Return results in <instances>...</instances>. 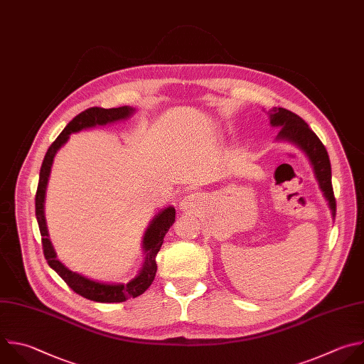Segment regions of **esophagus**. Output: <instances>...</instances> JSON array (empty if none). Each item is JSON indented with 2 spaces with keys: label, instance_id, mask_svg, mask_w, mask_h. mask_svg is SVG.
Here are the masks:
<instances>
[{
  "label": "esophagus",
  "instance_id": "34e87169",
  "mask_svg": "<svg viewBox=\"0 0 364 364\" xmlns=\"http://www.w3.org/2000/svg\"><path fill=\"white\" fill-rule=\"evenodd\" d=\"M196 197L194 196H187V197H184L183 198V201H181V208H184V210H188V208H193L194 205H196Z\"/></svg>",
  "mask_w": 364,
  "mask_h": 364
}]
</instances>
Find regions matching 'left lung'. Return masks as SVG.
I'll list each match as a JSON object with an SVG mask.
<instances>
[{
  "instance_id": "obj_1",
  "label": "left lung",
  "mask_w": 364,
  "mask_h": 364,
  "mask_svg": "<svg viewBox=\"0 0 364 364\" xmlns=\"http://www.w3.org/2000/svg\"><path fill=\"white\" fill-rule=\"evenodd\" d=\"M269 114L270 124L274 127H280L277 140H284L296 144L310 159L320 188L324 193V197L328 200L333 217H336V197L331 184V166L326 147L314 134V132L307 126L306 121L297 114L286 108L277 107H273V109H270Z\"/></svg>"
}]
</instances>
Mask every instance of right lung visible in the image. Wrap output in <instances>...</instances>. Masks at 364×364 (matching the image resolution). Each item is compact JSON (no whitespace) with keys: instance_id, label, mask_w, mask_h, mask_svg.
Listing matches in <instances>:
<instances>
[{"instance_id":"obj_1","label":"right lung","mask_w":364,"mask_h":364,"mask_svg":"<svg viewBox=\"0 0 364 364\" xmlns=\"http://www.w3.org/2000/svg\"><path fill=\"white\" fill-rule=\"evenodd\" d=\"M133 108L124 105L118 108H101V107H91L85 111L75 115L70 123L65 126V129L61 132V134L55 139V141L48 147L46 157L41 164L40 170V180L38 187L36 193V215L41 232V243H43V252L44 257L48 263V266L58 273V276L67 283L70 289H73L77 294L82 296L84 299L100 301V303H121L126 301L130 297H137L143 294L153 283L157 272V263L156 256L161 249L163 238L166 232L168 231L170 225H173L176 220V210L174 207H167L163 211H160L159 215H156L150 224V227L146 231L144 235V250H146V262L143 266V270L140 274L129 282L127 284H105L98 283L94 280H90L75 272H71L67 269L55 256V252L53 249L51 241L48 238V231L46 225V217H44V197H46V188L47 181L51 170V164L54 160V156L57 150L68 140L71 133H77L84 129L95 127V126H104L107 123H112L117 119L127 118L133 114Z\"/></svg>"}]
</instances>
